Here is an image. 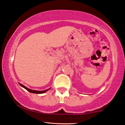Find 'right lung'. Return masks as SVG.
Segmentation results:
<instances>
[{
    "instance_id": "obj_1",
    "label": "right lung",
    "mask_w": 125,
    "mask_h": 125,
    "mask_svg": "<svg viewBox=\"0 0 125 125\" xmlns=\"http://www.w3.org/2000/svg\"><path fill=\"white\" fill-rule=\"evenodd\" d=\"M19 83V84L20 85V86H21V87H22L23 88H24L25 89H26V90H27V91L29 92H30V93H36V94H42V93H44L48 91V90H49V89H50V88H49V89H46V90H44V91H39L32 90V89H29V88H28L27 87H25V86H23V85H22V84L20 83Z\"/></svg>"
}]
</instances>
